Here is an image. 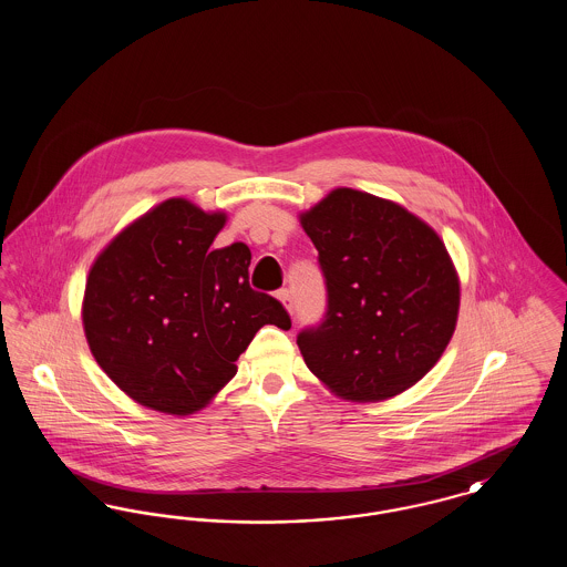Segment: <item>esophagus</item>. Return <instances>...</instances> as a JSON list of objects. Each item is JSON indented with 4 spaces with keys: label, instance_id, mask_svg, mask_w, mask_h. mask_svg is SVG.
Returning a JSON list of instances; mask_svg holds the SVG:
<instances>
[{
    "label": "esophagus",
    "instance_id": "obj_1",
    "mask_svg": "<svg viewBox=\"0 0 567 567\" xmlns=\"http://www.w3.org/2000/svg\"><path fill=\"white\" fill-rule=\"evenodd\" d=\"M276 297L282 301V306L291 312L293 310V297H291V291L289 289H280L278 293H276Z\"/></svg>",
    "mask_w": 567,
    "mask_h": 567
}]
</instances>
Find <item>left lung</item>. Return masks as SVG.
<instances>
[{
  "instance_id": "8db88e82",
  "label": "left lung",
  "mask_w": 567,
  "mask_h": 567,
  "mask_svg": "<svg viewBox=\"0 0 567 567\" xmlns=\"http://www.w3.org/2000/svg\"><path fill=\"white\" fill-rule=\"evenodd\" d=\"M327 285L323 323L297 336L308 370L349 402L395 398L446 351L458 276L432 227L404 206L340 187L299 215Z\"/></svg>"
}]
</instances>
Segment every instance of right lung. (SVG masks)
Here are the masks:
<instances>
[{"instance_id": "right-lung-1", "label": "right lung", "mask_w": 567, "mask_h": 567, "mask_svg": "<svg viewBox=\"0 0 567 567\" xmlns=\"http://www.w3.org/2000/svg\"><path fill=\"white\" fill-rule=\"evenodd\" d=\"M225 223L223 210L165 199L116 234L89 270V349L135 404L195 414L236 377L264 324L291 327L278 299L250 289L246 244L210 248Z\"/></svg>"}]
</instances>
